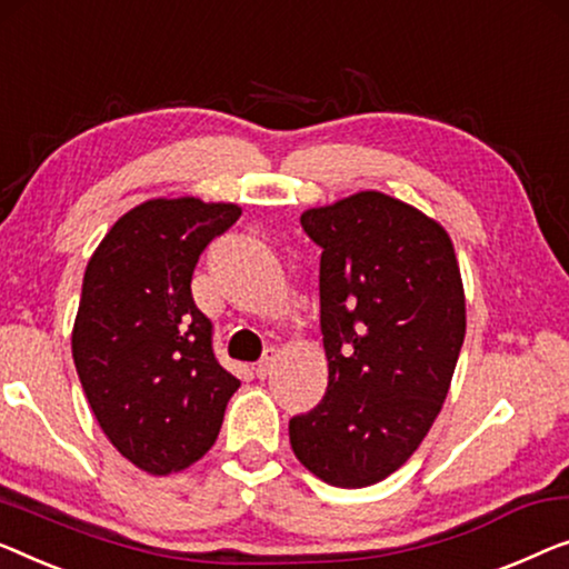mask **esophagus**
<instances>
[{"label":"esophagus","instance_id":"1","mask_svg":"<svg viewBox=\"0 0 569 569\" xmlns=\"http://www.w3.org/2000/svg\"><path fill=\"white\" fill-rule=\"evenodd\" d=\"M274 367H277V351L274 349H267L264 359H261L259 365L253 367V372H257L259 380H267V377L271 375V369H274Z\"/></svg>","mask_w":569,"mask_h":569}]
</instances>
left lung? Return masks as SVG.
<instances>
[{
    "label": "left lung",
    "mask_w": 569,
    "mask_h": 569,
    "mask_svg": "<svg viewBox=\"0 0 569 569\" xmlns=\"http://www.w3.org/2000/svg\"><path fill=\"white\" fill-rule=\"evenodd\" d=\"M300 223L320 253L328 390L290 421L295 457L336 488H367L413 457L441 413L467 331L455 243L390 194L357 192Z\"/></svg>",
    "instance_id": "left-lung-1"
}]
</instances>
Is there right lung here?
Wrapping results in <instances>:
<instances>
[{
    "label": "right lung",
    "mask_w": 569,
    "mask_h": 569,
    "mask_svg": "<svg viewBox=\"0 0 569 569\" xmlns=\"http://www.w3.org/2000/svg\"><path fill=\"white\" fill-rule=\"evenodd\" d=\"M238 216L233 202L156 197L107 230L87 264L73 365L107 439L148 475L204 457L241 387L218 365L189 287L204 246Z\"/></svg>",
    "instance_id": "right-lung-1"
}]
</instances>
